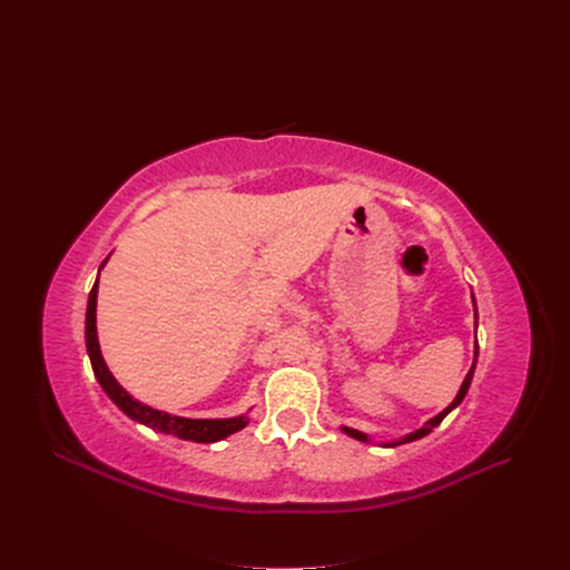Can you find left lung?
Masks as SVG:
<instances>
[{"instance_id": "8db88e82", "label": "left lung", "mask_w": 570, "mask_h": 570, "mask_svg": "<svg viewBox=\"0 0 570 570\" xmlns=\"http://www.w3.org/2000/svg\"><path fill=\"white\" fill-rule=\"evenodd\" d=\"M478 315V313H475ZM475 358H478V347H475ZM473 367H475V361H473V365H471V370H469V374L464 376V381H462V385H460V390H458V396L451 401V405H446V409L440 413V415H435L433 420H429L420 431H415V433H411V435H405V438H401V440H396V442H387V444H383V446H396V444H403V442H415V440H420V438H424V435H429L453 409L455 405H460V401L464 399V394H466V390H469V385H471V376H473ZM343 431L347 433V435H352V438H356V440H361V442H367V435L365 433H361V431H356V429H347V426H343Z\"/></svg>"}]
</instances>
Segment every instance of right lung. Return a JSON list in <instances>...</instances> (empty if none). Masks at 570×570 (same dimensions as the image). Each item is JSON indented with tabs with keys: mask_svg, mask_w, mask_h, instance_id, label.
I'll return each mask as SVG.
<instances>
[{
	"mask_svg": "<svg viewBox=\"0 0 570 570\" xmlns=\"http://www.w3.org/2000/svg\"><path fill=\"white\" fill-rule=\"evenodd\" d=\"M106 264V262H104ZM101 264V268H104ZM97 293H99V279L95 282L92 291H90V299H88V315H86V345H88V354L92 361V370L97 381L101 383V387L106 390V394L119 405V409L135 422L167 433V435H176L180 440H189V442H218L240 429L248 426V417H229V420H189V417H176L169 413H161L150 409V405L139 403L137 399H132L119 383L117 379L110 374L104 356H101V347H99V338H97Z\"/></svg>",
	"mask_w": 570,
	"mask_h": 570,
	"instance_id": "right-lung-1",
	"label": "right lung"
}]
</instances>
